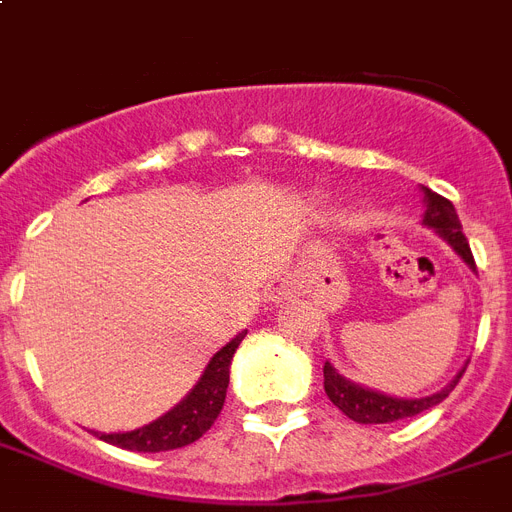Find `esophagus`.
Returning a JSON list of instances; mask_svg holds the SVG:
<instances>
[{"label": "esophagus", "mask_w": 512, "mask_h": 512, "mask_svg": "<svg viewBox=\"0 0 512 512\" xmlns=\"http://www.w3.org/2000/svg\"><path fill=\"white\" fill-rule=\"evenodd\" d=\"M268 295H271V300H276V303L295 295V281H292V276H276V279L268 284Z\"/></svg>", "instance_id": "obj_1"}]
</instances>
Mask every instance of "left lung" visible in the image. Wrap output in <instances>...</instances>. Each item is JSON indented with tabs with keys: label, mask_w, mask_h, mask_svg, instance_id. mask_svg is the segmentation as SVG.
I'll return each mask as SVG.
<instances>
[{
	"label": "left lung",
	"mask_w": 512,
	"mask_h": 512,
	"mask_svg": "<svg viewBox=\"0 0 512 512\" xmlns=\"http://www.w3.org/2000/svg\"><path fill=\"white\" fill-rule=\"evenodd\" d=\"M422 193H425V215H422V225H428L441 236V239L449 244V247L457 252V255L468 263L470 271H476V260H473V252H470V244L462 233V223L457 217V209L449 199L438 196L430 188L422 185ZM468 366V364H465ZM462 366L457 377H454L446 388H441L433 396L422 398H396L388 396V393H380V390L364 388L358 382H350L348 377H342L335 366L324 364V390H327L329 401L340 409L345 417H350L353 422H361V425H382V422H396L406 420V417H414V414L425 412V409H433L436 404H441L449 393L454 390V385L460 382Z\"/></svg>",
	"instance_id": "left-lung-1"
}]
</instances>
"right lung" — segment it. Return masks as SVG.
Listing matches in <instances>:
<instances>
[{
	"instance_id": "right-lung-1",
	"label": "right lung",
	"mask_w": 512,
	"mask_h": 512,
	"mask_svg": "<svg viewBox=\"0 0 512 512\" xmlns=\"http://www.w3.org/2000/svg\"><path fill=\"white\" fill-rule=\"evenodd\" d=\"M244 335L247 332H239L228 345H223L215 356L209 358L199 382L193 385L191 393L180 404L172 406L170 412L138 430L98 433L100 441L122 446L130 452H170V449H180V446L199 441L215 425L217 414L223 409L225 390H228V380H231L233 353L241 345Z\"/></svg>"
}]
</instances>
